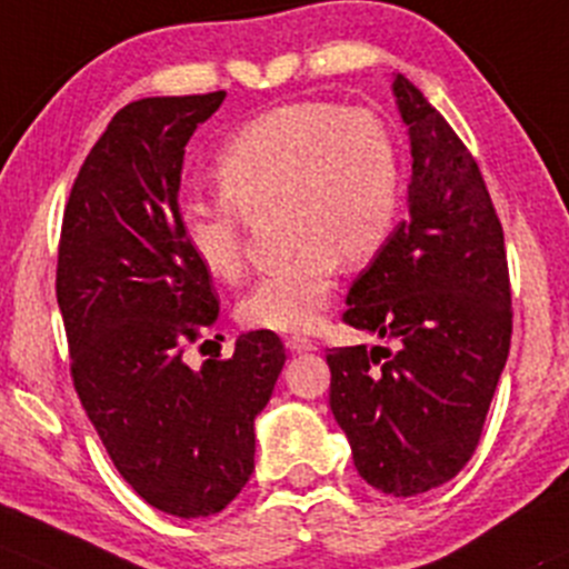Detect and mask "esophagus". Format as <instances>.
<instances>
[{
	"instance_id": "obj_1",
	"label": "esophagus",
	"mask_w": 569,
	"mask_h": 569,
	"mask_svg": "<svg viewBox=\"0 0 569 569\" xmlns=\"http://www.w3.org/2000/svg\"><path fill=\"white\" fill-rule=\"evenodd\" d=\"M284 345L290 353H315V350H318V342H312V339L307 337H287Z\"/></svg>"
}]
</instances>
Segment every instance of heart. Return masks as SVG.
Returning a JSON list of instances; mask_svg holds the SVG:
<instances>
[{"label":"heart","instance_id":"heart-1","mask_svg":"<svg viewBox=\"0 0 569 569\" xmlns=\"http://www.w3.org/2000/svg\"><path fill=\"white\" fill-rule=\"evenodd\" d=\"M221 199L180 204V236L210 277H241L243 213L282 204L292 254L260 277L241 301L254 328L301 333L318 326L333 296L339 257L370 262L400 210V153L383 117L301 101L246 122L216 156Z\"/></svg>","mask_w":569,"mask_h":569}]
</instances>
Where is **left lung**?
Returning <instances> with one entry per match:
<instances>
[{
	"label": "left lung",
	"instance_id": "left-lung-1",
	"mask_svg": "<svg viewBox=\"0 0 569 569\" xmlns=\"http://www.w3.org/2000/svg\"><path fill=\"white\" fill-rule=\"evenodd\" d=\"M411 139L408 219L348 292L345 323L391 348H331V413L356 471L389 496L458 477L482 436L512 337L503 230L477 161L395 73Z\"/></svg>",
	"mask_w": 569,
	"mask_h": 569
}]
</instances>
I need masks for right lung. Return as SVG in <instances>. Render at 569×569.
<instances>
[{
	"label": "right lung",
	"mask_w": 569,
	"mask_h": 569,
	"mask_svg": "<svg viewBox=\"0 0 569 569\" xmlns=\"http://www.w3.org/2000/svg\"><path fill=\"white\" fill-rule=\"evenodd\" d=\"M142 98L111 117L62 219L57 303L79 400L120 477L174 518L221 512L254 471V419L284 367L273 331L241 333L199 370L183 348L219 320L180 236L186 144L221 101Z\"/></svg>",
	"instance_id": "right-lung-1"
}]
</instances>
